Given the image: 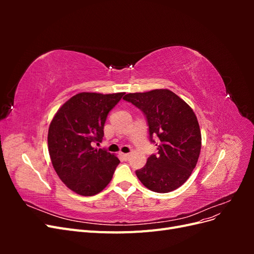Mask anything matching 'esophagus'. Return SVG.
Listing matches in <instances>:
<instances>
[{
  "label": "esophagus",
  "instance_id": "1",
  "mask_svg": "<svg viewBox=\"0 0 254 254\" xmlns=\"http://www.w3.org/2000/svg\"><path fill=\"white\" fill-rule=\"evenodd\" d=\"M121 156L124 158V160H128L130 158V155L129 153H121Z\"/></svg>",
  "mask_w": 254,
  "mask_h": 254
}]
</instances>
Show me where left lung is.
I'll return each instance as SVG.
<instances>
[{"instance_id":"left-lung-1","label":"left lung","mask_w":254,"mask_h":254,"mask_svg":"<svg viewBox=\"0 0 254 254\" xmlns=\"http://www.w3.org/2000/svg\"><path fill=\"white\" fill-rule=\"evenodd\" d=\"M124 99L145 114L149 137H159L158 155L136 171V177L148 190L168 193L181 187L195 168L201 149V132L193 109L167 89L129 93Z\"/></svg>"}]
</instances>
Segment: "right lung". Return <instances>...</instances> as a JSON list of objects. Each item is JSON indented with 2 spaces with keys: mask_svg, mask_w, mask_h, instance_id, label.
Returning <instances> with one entry per match:
<instances>
[{
  "mask_svg": "<svg viewBox=\"0 0 254 254\" xmlns=\"http://www.w3.org/2000/svg\"><path fill=\"white\" fill-rule=\"evenodd\" d=\"M124 94L81 92L61 106L51 122L48 144L52 164L76 194L96 195L112 179L120 160L93 144L102 142L107 115Z\"/></svg>",
  "mask_w": 254,
  "mask_h": 254,
  "instance_id": "add662e5",
  "label": "right lung"
}]
</instances>
